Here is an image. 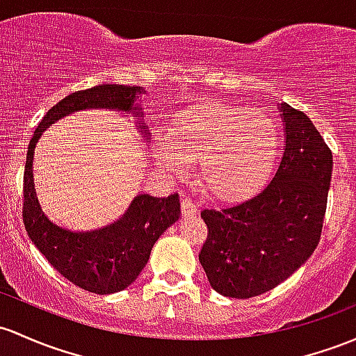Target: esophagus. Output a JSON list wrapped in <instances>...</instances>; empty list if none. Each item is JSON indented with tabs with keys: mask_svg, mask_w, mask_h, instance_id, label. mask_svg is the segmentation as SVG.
Segmentation results:
<instances>
[{
	"mask_svg": "<svg viewBox=\"0 0 356 356\" xmlns=\"http://www.w3.org/2000/svg\"><path fill=\"white\" fill-rule=\"evenodd\" d=\"M197 212H198L197 204H195V202L190 197L183 195V198H181V213H183V216H186V217L197 216Z\"/></svg>",
	"mask_w": 356,
	"mask_h": 356,
	"instance_id": "1",
	"label": "esophagus"
}]
</instances>
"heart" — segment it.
Masks as SVG:
<instances>
[{
	"instance_id": "b5f03b06",
	"label": "heart",
	"mask_w": 356,
	"mask_h": 356,
	"mask_svg": "<svg viewBox=\"0 0 356 356\" xmlns=\"http://www.w3.org/2000/svg\"><path fill=\"white\" fill-rule=\"evenodd\" d=\"M254 108L204 100L179 110L170 139L154 146L158 163L171 175H185L198 161L200 183L216 197L241 200L265 185L278 154V134Z\"/></svg>"
}]
</instances>
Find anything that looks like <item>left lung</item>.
<instances>
[{
    "label": "left lung",
    "mask_w": 356,
    "mask_h": 356,
    "mask_svg": "<svg viewBox=\"0 0 356 356\" xmlns=\"http://www.w3.org/2000/svg\"><path fill=\"white\" fill-rule=\"evenodd\" d=\"M284 156L275 177L254 197L202 210L207 241L200 259L216 292L234 299L280 285L314 253L323 231L332 154L307 115L280 103Z\"/></svg>",
    "instance_id": "1"
}]
</instances>
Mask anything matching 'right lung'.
Wrapping results in <instances>:
<instances>
[{
    "label": "right lung",
    "instance_id": "obj_1",
    "mask_svg": "<svg viewBox=\"0 0 356 356\" xmlns=\"http://www.w3.org/2000/svg\"><path fill=\"white\" fill-rule=\"evenodd\" d=\"M143 86L100 85L67 95L42 118L30 139L24 175V224L37 250L64 278L88 292L115 293L127 289L146 266L159 236L179 219L178 193L158 198L137 195L117 222L97 231H70L52 222L37 200L33 185V152L45 129L81 110L108 108L131 112L137 129L149 137L143 108L136 105Z\"/></svg>",
    "mask_w": 356,
    "mask_h": 356
}]
</instances>
